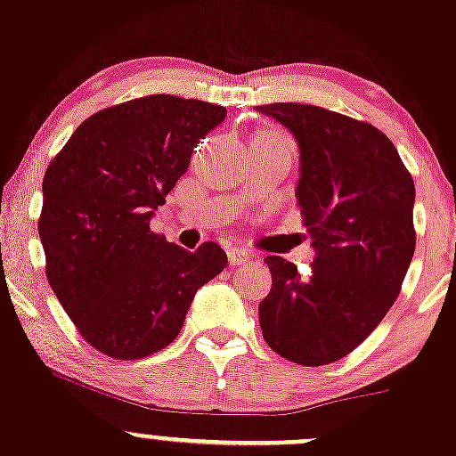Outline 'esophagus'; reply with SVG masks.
Masks as SVG:
<instances>
[{
    "instance_id": "esophagus-1",
    "label": "esophagus",
    "mask_w": 456,
    "mask_h": 456,
    "mask_svg": "<svg viewBox=\"0 0 456 456\" xmlns=\"http://www.w3.org/2000/svg\"><path fill=\"white\" fill-rule=\"evenodd\" d=\"M227 257H229V266H244V265H248V262H251V257L248 256H244L242 251H238V248H232V251L227 253Z\"/></svg>"
}]
</instances>
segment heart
I'll use <instances>...</instances> for the list:
<instances>
[{
  "label": "heart",
  "instance_id": "heart-1",
  "mask_svg": "<svg viewBox=\"0 0 456 456\" xmlns=\"http://www.w3.org/2000/svg\"><path fill=\"white\" fill-rule=\"evenodd\" d=\"M273 135H277V133H271V131H265V133H257L256 137H273Z\"/></svg>",
  "mask_w": 456,
  "mask_h": 456
}]
</instances>
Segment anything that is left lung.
I'll return each instance as SVG.
<instances>
[{
  "mask_svg": "<svg viewBox=\"0 0 456 456\" xmlns=\"http://www.w3.org/2000/svg\"><path fill=\"white\" fill-rule=\"evenodd\" d=\"M299 146L297 203L313 238V271L268 256L260 304L268 347L305 367L341 361L400 295L415 253V183L389 137L367 122L299 102L262 104Z\"/></svg>",
  "mask_w": 456,
  "mask_h": 456,
  "instance_id": "left-lung-1",
  "label": "left lung"
}]
</instances>
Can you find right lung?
I'll return each mask as SVG.
<instances>
[{
  "instance_id": "obj_1",
  "label": "right lung",
  "mask_w": 456,
  "mask_h": 456,
  "mask_svg": "<svg viewBox=\"0 0 456 456\" xmlns=\"http://www.w3.org/2000/svg\"><path fill=\"white\" fill-rule=\"evenodd\" d=\"M227 109L157 94L85 119L43 176L38 238L52 290L83 338L118 361L159 352L196 290L227 266L216 242L185 251L151 218Z\"/></svg>"
}]
</instances>
